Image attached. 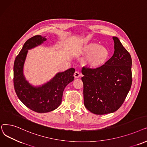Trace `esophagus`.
Masks as SVG:
<instances>
[{
  "mask_svg": "<svg viewBox=\"0 0 147 147\" xmlns=\"http://www.w3.org/2000/svg\"><path fill=\"white\" fill-rule=\"evenodd\" d=\"M74 77H75V78H78L80 77L81 74H80V73L78 71H76V72L74 73Z\"/></svg>",
  "mask_w": 147,
  "mask_h": 147,
  "instance_id": "obj_1",
  "label": "esophagus"
}]
</instances>
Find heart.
<instances>
[{
	"label": "heart",
	"instance_id": "b5f03b06",
	"mask_svg": "<svg viewBox=\"0 0 147 147\" xmlns=\"http://www.w3.org/2000/svg\"><path fill=\"white\" fill-rule=\"evenodd\" d=\"M78 54L81 56H87L85 65L92 69H98L107 63L110 53L108 49L95 42H89L80 47Z\"/></svg>",
	"mask_w": 147,
	"mask_h": 147
}]
</instances>
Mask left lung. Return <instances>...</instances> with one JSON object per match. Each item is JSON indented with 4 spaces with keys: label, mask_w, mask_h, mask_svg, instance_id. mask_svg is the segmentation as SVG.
Segmentation results:
<instances>
[{
    "label": "left lung",
    "mask_w": 147,
    "mask_h": 147,
    "mask_svg": "<svg viewBox=\"0 0 147 147\" xmlns=\"http://www.w3.org/2000/svg\"><path fill=\"white\" fill-rule=\"evenodd\" d=\"M114 53L98 69L83 67L84 103L91 113L103 115L114 113L122 105L130 89L131 58L117 37L113 38Z\"/></svg>",
    "instance_id": "left-lung-1"
}]
</instances>
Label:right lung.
<instances>
[{
  "instance_id": "obj_1",
  "label": "right lung",
  "mask_w": 147,
  "mask_h": 147,
  "mask_svg": "<svg viewBox=\"0 0 147 147\" xmlns=\"http://www.w3.org/2000/svg\"><path fill=\"white\" fill-rule=\"evenodd\" d=\"M47 40L45 36H34L24 43L16 57L13 65V86L22 102L31 110L45 113L57 108L61 104L65 88L74 80V68L58 72L44 84L33 86L28 82L23 74V68L28 50L41 45Z\"/></svg>"
}]
</instances>
